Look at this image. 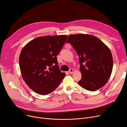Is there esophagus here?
<instances>
[{
  "label": "esophagus",
  "mask_w": 127,
  "mask_h": 127,
  "mask_svg": "<svg viewBox=\"0 0 127 127\" xmlns=\"http://www.w3.org/2000/svg\"><path fill=\"white\" fill-rule=\"evenodd\" d=\"M74 70L72 68H70L69 69V73L70 74H72L73 72H74Z\"/></svg>",
  "instance_id": "obj_1"
}]
</instances>
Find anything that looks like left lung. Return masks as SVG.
Returning a JSON list of instances; mask_svg holds the SVG:
<instances>
[{
    "mask_svg": "<svg viewBox=\"0 0 127 127\" xmlns=\"http://www.w3.org/2000/svg\"><path fill=\"white\" fill-rule=\"evenodd\" d=\"M69 43L76 51L80 64L82 78L78 83L83 89L95 91L108 81L113 61L110 49L100 39L89 34L70 35Z\"/></svg>",
    "mask_w": 127,
    "mask_h": 127,
    "instance_id": "left-lung-1",
    "label": "left lung"
}]
</instances>
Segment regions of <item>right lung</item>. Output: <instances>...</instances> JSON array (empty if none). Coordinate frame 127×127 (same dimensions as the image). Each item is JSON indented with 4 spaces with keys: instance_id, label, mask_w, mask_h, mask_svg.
I'll list each match as a JSON object with an SVG mask.
<instances>
[{
    "instance_id": "obj_1",
    "label": "right lung",
    "mask_w": 127,
    "mask_h": 127,
    "mask_svg": "<svg viewBox=\"0 0 127 127\" xmlns=\"http://www.w3.org/2000/svg\"><path fill=\"white\" fill-rule=\"evenodd\" d=\"M67 37L65 35L38 37L27 44L22 50L19 63L22 77L37 94H50L65 76L60 70L57 56Z\"/></svg>"
}]
</instances>
